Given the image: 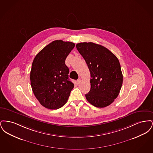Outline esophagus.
Listing matches in <instances>:
<instances>
[{
  "label": "esophagus",
  "instance_id": "34e87169",
  "mask_svg": "<svg viewBox=\"0 0 153 153\" xmlns=\"http://www.w3.org/2000/svg\"><path fill=\"white\" fill-rule=\"evenodd\" d=\"M77 82L78 84H80L81 82V80L80 79H78V80H77Z\"/></svg>",
  "mask_w": 153,
  "mask_h": 153
}]
</instances>
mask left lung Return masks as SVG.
Returning <instances> with one entry per match:
<instances>
[{"label":"left lung","instance_id":"obj_1","mask_svg":"<svg viewBox=\"0 0 153 153\" xmlns=\"http://www.w3.org/2000/svg\"><path fill=\"white\" fill-rule=\"evenodd\" d=\"M91 73V89L85 95L88 102L98 108H104L114 102L123 83L119 61L108 49L93 42L76 45Z\"/></svg>","mask_w":153,"mask_h":153}]
</instances>
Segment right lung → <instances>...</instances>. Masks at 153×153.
<instances>
[{
	"label": "right lung",
	"instance_id": "add662e5",
	"mask_svg": "<svg viewBox=\"0 0 153 153\" xmlns=\"http://www.w3.org/2000/svg\"><path fill=\"white\" fill-rule=\"evenodd\" d=\"M74 46L73 42L56 40L46 46L33 60L31 86L37 100L46 108L62 107L73 89L65 59Z\"/></svg>",
	"mask_w": 153,
	"mask_h": 153
}]
</instances>
